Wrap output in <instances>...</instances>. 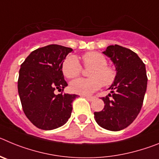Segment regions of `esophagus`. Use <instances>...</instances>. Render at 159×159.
Masks as SVG:
<instances>
[{
  "label": "esophagus",
  "mask_w": 159,
  "mask_h": 159,
  "mask_svg": "<svg viewBox=\"0 0 159 159\" xmlns=\"http://www.w3.org/2000/svg\"><path fill=\"white\" fill-rule=\"evenodd\" d=\"M86 98L90 101H92L95 99V97H93V96H86Z\"/></svg>",
  "instance_id": "obj_1"
}]
</instances>
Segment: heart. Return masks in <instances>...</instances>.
<instances>
[{"label": "heart", "instance_id": "1", "mask_svg": "<svg viewBox=\"0 0 159 159\" xmlns=\"http://www.w3.org/2000/svg\"><path fill=\"white\" fill-rule=\"evenodd\" d=\"M85 67H92L89 70L90 78H80L70 84L72 92L80 95H91L102 87L110 86L117 77V71L113 66L108 65L106 57L98 52H89L82 57ZM63 74L67 79L78 76L82 71V66L74 55H70L64 60L62 64Z\"/></svg>", "mask_w": 159, "mask_h": 159}]
</instances>
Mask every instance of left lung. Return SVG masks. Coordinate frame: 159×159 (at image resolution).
I'll return each mask as SVG.
<instances>
[{"label": "left lung", "instance_id": "8db88e82", "mask_svg": "<svg viewBox=\"0 0 159 159\" xmlns=\"http://www.w3.org/2000/svg\"><path fill=\"white\" fill-rule=\"evenodd\" d=\"M102 53L114 63L117 77L109 88L111 94L102 98L104 108L94 115L101 127L118 131L131 124L141 111L147 91V71L139 56L127 48L110 45Z\"/></svg>", "mask_w": 159, "mask_h": 159}]
</instances>
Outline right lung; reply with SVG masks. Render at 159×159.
I'll return each instance as SVG.
<instances>
[{
    "label": "right lung",
    "mask_w": 159,
    "mask_h": 159,
    "mask_svg": "<svg viewBox=\"0 0 159 159\" xmlns=\"http://www.w3.org/2000/svg\"><path fill=\"white\" fill-rule=\"evenodd\" d=\"M73 50L58 44L40 48L29 54L20 65L18 93L25 116L42 130H53L67 123L72 111V102L77 95H56L64 91L62 64Z\"/></svg>",
    "instance_id": "add662e5"
}]
</instances>
